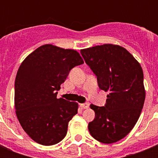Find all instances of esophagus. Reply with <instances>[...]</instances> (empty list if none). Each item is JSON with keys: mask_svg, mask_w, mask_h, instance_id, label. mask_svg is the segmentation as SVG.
Returning a JSON list of instances; mask_svg holds the SVG:
<instances>
[{"mask_svg": "<svg viewBox=\"0 0 158 158\" xmlns=\"http://www.w3.org/2000/svg\"><path fill=\"white\" fill-rule=\"evenodd\" d=\"M80 107L82 109H88L89 107V102H86V103H83V104H80Z\"/></svg>", "mask_w": 158, "mask_h": 158, "instance_id": "obj_1", "label": "esophagus"}]
</instances>
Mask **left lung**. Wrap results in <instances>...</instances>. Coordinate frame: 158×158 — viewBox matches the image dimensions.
<instances>
[{"label":"left lung","instance_id":"1","mask_svg":"<svg viewBox=\"0 0 158 158\" xmlns=\"http://www.w3.org/2000/svg\"><path fill=\"white\" fill-rule=\"evenodd\" d=\"M96 74L99 88L108 93L105 106L90 105L95 118L89 123L90 135L102 143L122 139L135 127L145 100L143 72L125 48L103 44L80 51Z\"/></svg>","mask_w":158,"mask_h":158}]
</instances>
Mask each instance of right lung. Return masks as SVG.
Returning a JSON list of instances; mask_svg holds the SVG:
<instances>
[{
  "instance_id": "add662e5",
  "label": "right lung",
  "mask_w": 158,
  "mask_h": 158,
  "mask_svg": "<svg viewBox=\"0 0 158 158\" xmlns=\"http://www.w3.org/2000/svg\"><path fill=\"white\" fill-rule=\"evenodd\" d=\"M84 63L77 51L45 44L21 63L15 83L16 116L23 130L39 144L60 142L79 104L57 98L60 84L73 67Z\"/></svg>"
}]
</instances>
